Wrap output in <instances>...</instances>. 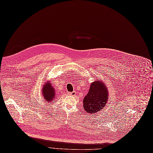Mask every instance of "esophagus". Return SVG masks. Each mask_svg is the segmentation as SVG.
Instances as JSON below:
<instances>
[{"instance_id": "1", "label": "esophagus", "mask_w": 153, "mask_h": 153, "mask_svg": "<svg viewBox=\"0 0 153 153\" xmlns=\"http://www.w3.org/2000/svg\"><path fill=\"white\" fill-rule=\"evenodd\" d=\"M68 94H69V95H70V96L75 97V96H76V91H74L73 92L69 93Z\"/></svg>"}]
</instances>
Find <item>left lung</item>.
<instances>
[{
  "label": "left lung",
  "instance_id": "obj_1",
  "mask_svg": "<svg viewBox=\"0 0 153 153\" xmlns=\"http://www.w3.org/2000/svg\"><path fill=\"white\" fill-rule=\"evenodd\" d=\"M108 90L102 81H94L91 83L89 91L83 102L86 113L93 114L104 109L109 98Z\"/></svg>",
  "mask_w": 153,
  "mask_h": 153
}]
</instances>
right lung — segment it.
Returning <instances> with one entry per match:
<instances>
[{
  "instance_id": "1",
  "label": "right lung",
  "mask_w": 153,
  "mask_h": 153,
  "mask_svg": "<svg viewBox=\"0 0 153 153\" xmlns=\"http://www.w3.org/2000/svg\"><path fill=\"white\" fill-rule=\"evenodd\" d=\"M42 93L45 103L52 102V100L55 98V90L52 85L48 81L43 85L42 88Z\"/></svg>"
}]
</instances>
